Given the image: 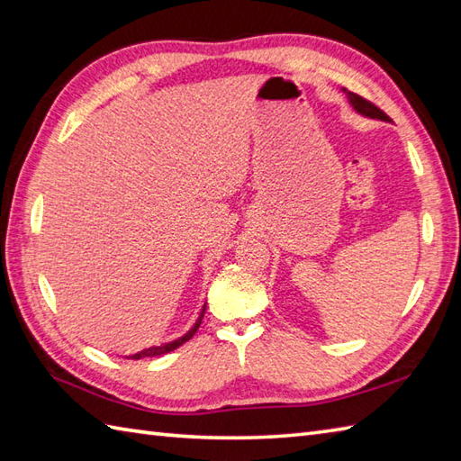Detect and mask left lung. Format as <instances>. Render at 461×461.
<instances>
[{
    "label": "left lung",
    "instance_id": "obj_1",
    "mask_svg": "<svg viewBox=\"0 0 461 461\" xmlns=\"http://www.w3.org/2000/svg\"><path fill=\"white\" fill-rule=\"evenodd\" d=\"M342 93L347 95L348 103L352 104V109H355L358 114L366 116V119H376V121H384V122H390V116H386L384 113H382L378 106H375L372 103H368L366 99H362V96H358L357 93H350L347 89H342Z\"/></svg>",
    "mask_w": 461,
    "mask_h": 461
}]
</instances>
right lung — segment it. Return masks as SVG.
Segmentation results:
<instances>
[{
    "label": "right lung",
    "mask_w": 461,
    "mask_h": 461,
    "mask_svg": "<svg viewBox=\"0 0 461 461\" xmlns=\"http://www.w3.org/2000/svg\"><path fill=\"white\" fill-rule=\"evenodd\" d=\"M203 312H205V303H203L202 309H200V315H198V319H195L194 325H192L188 330H185L182 337L174 339V340H170V342H164V345H158V347H149V348H142V350L134 352V355L126 357V358L139 360V358H146V357H160V355H166V352H172V350H176V348H178V347H182L185 340H190V339L195 335V330H198L200 322H202V319H203Z\"/></svg>",
    "instance_id": "add662e5"
}]
</instances>
